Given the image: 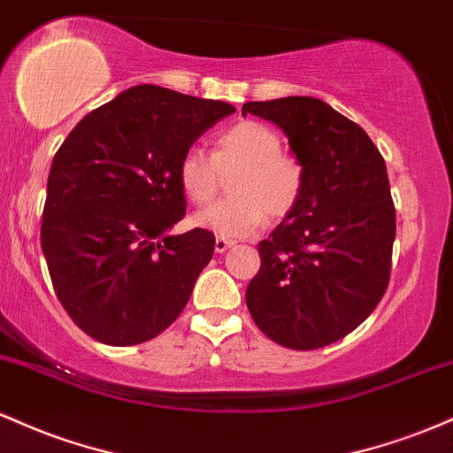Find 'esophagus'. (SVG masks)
<instances>
[{
    "label": "esophagus",
    "mask_w": 453,
    "mask_h": 453,
    "mask_svg": "<svg viewBox=\"0 0 453 453\" xmlns=\"http://www.w3.org/2000/svg\"><path fill=\"white\" fill-rule=\"evenodd\" d=\"M233 243H235V242H231V240H222V237H218V240H216V246H213V248H216V252H218V254H222V252H226L228 248H233Z\"/></svg>",
    "instance_id": "esophagus-1"
}]
</instances>
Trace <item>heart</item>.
Returning <instances> with one entry per match:
<instances>
[{"mask_svg":"<svg viewBox=\"0 0 453 453\" xmlns=\"http://www.w3.org/2000/svg\"><path fill=\"white\" fill-rule=\"evenodd\" d=\"M237 171L231 180L233 199L195 213L192 226L235 240L257 233L272 218L295 210L303 190L302 165L282 154V141L269 126L240 121L216 136L211 156L190 147L177 162V184L190 203L205 205L216 196L220 173Z\"/></svg>","mask_w":453,"mask_h":453,"instance_id":"1","label":"heart"}]
</instances>
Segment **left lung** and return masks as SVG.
I'll use <instances>...</instances> for the list:
<instances>
[{
  "label": "left lung",
  "instance_id": "1",
  "mask_svg": "<svg viewBox=\"0 0 453 453\" xmlns=\"http://www.w3.org/2000/svg\"><path fill=\"white\" fill-rule=\"evenodd\" d=\"M248 113L287 134L303 171L302 199L258 243L248 310L282 347H327L362 325L388 288L395 210L385 160L355 121L319 98L246 103Z\"/></svg>",
  "mask_w": 453,
  "mask_h": 453
}]
</instances>
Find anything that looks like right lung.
<instances>
[{
    "instance_id": "add662e5",
    "label": "right lung",
    "mask_w": 453,
    "mask_h": 453,
    "mask_svg": "<svg viewBox=\"0 0 453 453\" xmlns=\"http://www.w3.org/2000/svg\"><path fill=\"white\" fill-rule=\"evenodd\" d=\"M231 113L222 100L134 85L59 147L40 242L59 302L88 336L132 347L180 317L216 237L171 233L186 213L177 162Z\"/></svg>"
}]
</instances>
